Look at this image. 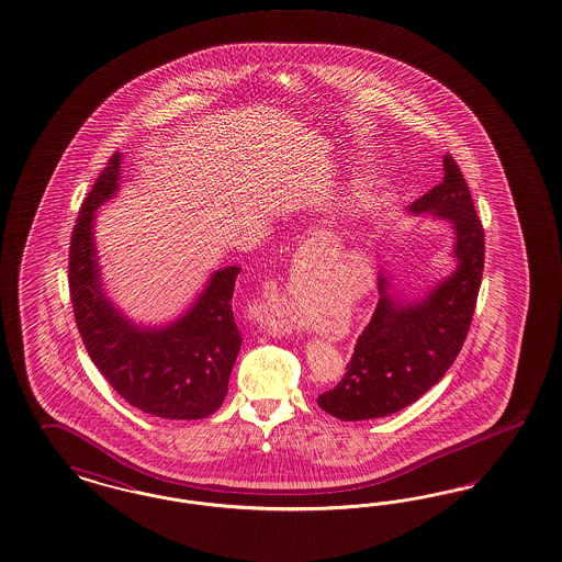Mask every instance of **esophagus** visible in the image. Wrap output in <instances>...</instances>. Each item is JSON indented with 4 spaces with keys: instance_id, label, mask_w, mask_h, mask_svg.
Returning <instances> with one entry per match:
<instances>
[{
    "instance_id": "34e87169",
    "label": "esophagus",
    "mask_w": 562,
    "mask_h": 562,
    "mask_svg": "<svg viewBox=\"0 0 562 562\" xmlns=\"http://www.w3.org/2000/svg\"><path fill=\"white\" fill-rule=\"evenodd\" d=\"M274 318H277V321H281V318H283V312L277 311V314H274Z\"/></svg>"
}]
</instances>
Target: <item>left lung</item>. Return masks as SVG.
<instances>
[{
	"instance_id": "1",
	"label": "left lung",
	"mask_w": 562,
	"mask_h": 562,
	"mask_svg": "<svg viewBox=\"0 0 562 562\" xmlns=\"http://www.w3.org/2000/svg\"><path fill=\"white\" fill-rule=\"evenodd\" d=\"M443 181L413 202V212H434L457 231L458 269L427 300L400 306L379 279V302L358 335L341 381L318 395V406L339 420L392 415L429 392L457 360L477 306L485 233L457 160L443 156Z\"/></svg>"
}]
</instances>
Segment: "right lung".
Instances as JSON below:
<instances>
[{"mask_svg":"<svg viewBox=\"0 0 562 562\" xmlns=\"http://www.w3.org/2000/svg\"><path fill=\"white\" fill-rule=\"evenodd\" d=\"M114 151L87 193L68 251V285L79 333L93 364L126 402L147 415L191 420L218 411L241 346L233 318L239 267L214 272L195 306L160 331L135 329L105 300L93 248V212L119 189Z\"/></svg>","mask_w":562,"mask_h":562,"instance_id":"obj_1","label":"right lung"}]
</instances>
